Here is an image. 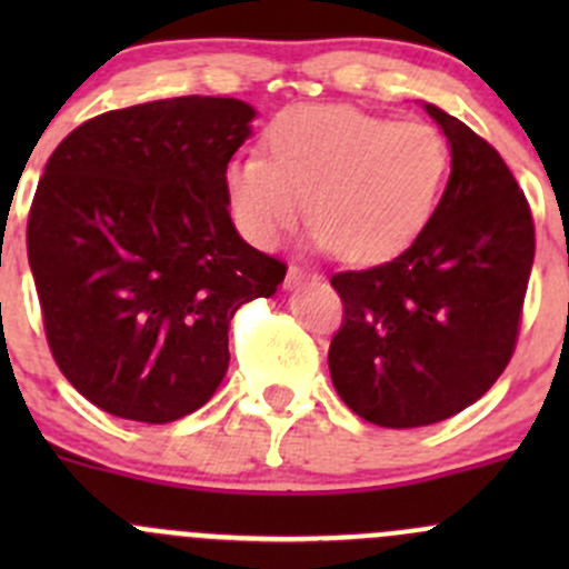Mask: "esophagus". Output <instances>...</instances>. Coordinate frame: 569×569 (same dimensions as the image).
I'll list each match as a JSON object with an SVG mask.
<instances>
[{
	"label": "esophagus",
	"instance_id": "obj_1",
	"mask_svg": "<svg viewBox=\"0 0 569 569\" xmlns=\"http://www.w3.org/2000/svg\"><path fill=\"white\" fill-rule=\"evenodd\" d=\"M313 274L306 272L302 267H289V272H286V289H297V286H302L306 280H311Z\"/></svg>",
	"mask_w": 569,
	"mask_h": 569
}]
</instances>
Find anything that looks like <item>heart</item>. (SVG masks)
I'll return each instance as SVG.
<instances>
[{"label": "heart", "instance_id": "obj_1", "mask_svg": "<svg viewBox=\"0 0 569 569\" xmlns=\"http://www.w3.org/2000/svg\"><path fill=\"white\" fill-rule=\"evenodd\" d=\"M263 148L267 157L248 153L226 168L239 231L278 248L308 209L317 242L347 261L410 248L438 209L451 162L435 126L341 104L286 109L267 126Z\"/></svg>", "mask_w": 569, "mask_h": 569}]
</instances>
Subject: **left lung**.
<instances>
[{
	"label": "left lung",
	"instance_id": "left-lung-1",
	"mask_svg": "<svg viewBox=\"0 0 569 569\" xmlns=\"http://www.w3.org/2000/svg\"><path fill=\"white\" fill-rule=\"evenodd\" d=\"M451 148V176L421 237L393 261L332 274L343 325L330 377L363 421H446L490 391L515 352L533 263L526 194L496 148L423 104Z\"/></svg>",
	"mask_w": 569,
	"mask_h": 569
}]
</instances>
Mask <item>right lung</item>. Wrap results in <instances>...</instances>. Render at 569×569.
<instances>
[{
	"mask_svg": "<svg viewBox=\"0 0 569 569\" xmlns=\"http://www.w3.org/2000/svg\"><path fill=\"white\" fill-rule=\"evenodd\" d=\"M256 109L181 96L112 109L46 162L27 222L51 355L109 416L170 423L228 371L239 306L272 297L286 263L231 222L226 168Z\"/></svg>",
	"mask_w": 569,
	"mask_h": 569,
	"instance_id": "right-lung-1",
	"label": "right lung"
}]
</instances>
